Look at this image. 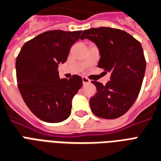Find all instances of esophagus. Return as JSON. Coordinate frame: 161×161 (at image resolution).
Wrapping results in <instances>:
<instances>
[{
	"label": "esophagus",
	"mask_w": 161,
	"mask_h": 161,
	"mask_svg": "<svg viewBox=\"0 0 161 161\" xmlns=\"http://www.w3.org/2000/svg\"><path fill=\"white\" fill-rule=\"evenodd\" d=\"M82 81H83V84H89L91 83V80L89 79H87L86 77H82Z\"/></svg>",
	"instance_id": "esophagus-1"
}]
</instances>
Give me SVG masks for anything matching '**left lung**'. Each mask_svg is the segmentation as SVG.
<instances>
[{
    "mask_svg": "<svg viewBox=\"0 0 161 161\" xmlns=\"http://www.w3.org/2000/svg\"><path fill=\"white\" fill-rule=\"evenodd\" d=\"M84 38L99 48L98 67L111 72L105 86L92 81L97 92L90 99L91 109L99 118H119L133 106L141 89L146 69L141 43L125 31L107 27L85 30L80 39Z\"/></svg>",
    "mask_w": 161,
    "mask_h": 161,
    "instance_id": "1",
    "label": "left lung"
}]
</instances>
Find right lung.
<instances>
[{
  "label": "right lung",
  "instance_id": "obj_1",
  "mask_svg": "<svg viewBox=\"0 0 161 161\" xmlns=\"http://www.w3.org/2000/svg\"><path fill=\"white\" fill-rule=\"evenodd\" d=\"M82 31L52 30L22 46L16 59L17 86L30 111L47 123L69 118L72 99L82 86L81 77L59 79V63L67 60L69 49Z\"/></svg>",
  "mask_w": 161,
  "mask_h": 161
}]
</instances>
